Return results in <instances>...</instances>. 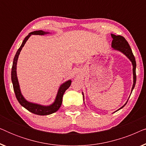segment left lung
I'll list each match as a JSON object with an SVG mask.
<instances>
[{"instance_id":"obj_1","label":"left lung","mask_w":146,"mask_h":146,"mask_svg":"<svg viewBox=\"0 0 146 146\" xmlns=\"http://www.w3.org/2000/svg\"><path fill=\"white\" fill-rule=\"evenodd\" d=\"M111 38H112V42H111V47L113 48V49L115 50L121 52V53H123V54L126 56L128 58V59L131 62V64H132L133 66V83L132 88H131V92H132V90L134 88L135 82H136V74H135V68H136V62H135V59L134 56L133 54L132 51H131V49L130 46H129L128 42H127L126 40L125 39L124 37L121 36H116L115 35H113L111 34ZM83 98H84V94L82 92ZM128 101V100H127ZM126 103L123 106H121L120 108L117 110H119L125 106V105L126 104Z\"/></svg>"}]
</instances>
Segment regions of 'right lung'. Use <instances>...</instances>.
Here are the masks:
<instances>
[{
    "label": "right lung",
    "mask_w": 146,
    "mask_h": 146,
    "mask_svg": "<svg viewBox=\"0 0 146 146\" xmlns=\"http://www.w3.org/2000/svg\"><path fill=\"white\" fill-rule=\"evenodd\" d=\"M46 34H49L48 32H44L43 31H36L32 32V33H29V35L24 39V40L22 43L21 47L18 50L17 53H16L15 56L14 58V60L13 63V67H12V71H11V80L13 84V88L14 91H15L16 98H17V100L19 101L22 106H23L25 108H26L27 110H29L31 112L35 113L37 115H49L51 113H53L56 112V111L58 110V109L60 108L62 102V97L64 94L65 91L70 86L72 81L70 80L65 82L63 83L60 86L58 91L56 97L54 102L50 106H42L40 104H37L32 103L30 102L27 101L25 98L23 97V94H21V89H20V86L19 81H18V78L17 74V60L19 58V56L20 54L22 48H23L24 46H25V43L27 42L28 39L29 38L30 36L32 35H44Z\"/></svg>",
    "instance_id": "obj_1"
}]
</instances>
